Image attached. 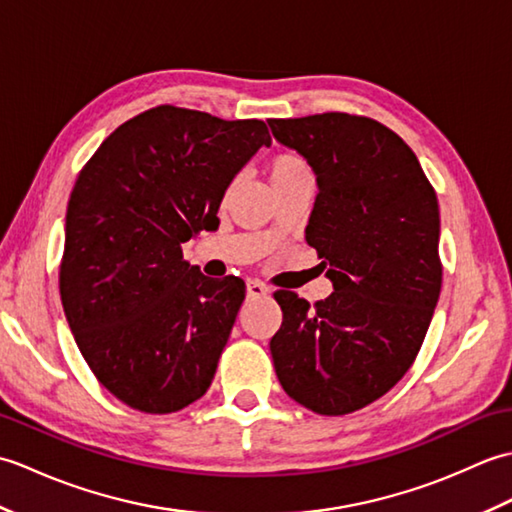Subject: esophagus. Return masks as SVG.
Listing matches in <instances>:
<instances>
[{"label": "esophagus", "instance_id": "1", "mask_svg": "<svg viewBox=\"0 0 512 512\" xmlns=\"http://www.w3.org/2000/svg\"><path fill=\"white\" fill-rule=\"evenodd\" d=\"M246 295L253 297V299L255 297H264V295H268V288L259 279H248L246 281Z\"/></svg>", "mask_w": 512, "mask_h": 512}]
</instances>
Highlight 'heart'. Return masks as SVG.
I'll return each instance as SVG.
<instances>
[{"label":"heart","mask_w":512,"mask_h":512,"mask_svg":"<svg viewBox=\"0 0 512 512\" xmlns=\"http://www.w3.org/2000/svg\"><path fill=\"white\" fill-rule=\"evenodd\" d=\"M299 176H310V167L306 165V160L297 154H277L268 162V178L273 187H277L281 182L295 180Z\"/></svg>","instance_id":"b5f03b06"}]
</instances>
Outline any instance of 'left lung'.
Segmentation results:
<instances>
[{"mask_svg":"<svg viewBox=\"0 0 512 512\" xmlns=\"http://www.w3.org/2000/svg\"><path fill=\"white\" fill-rule=\"evenodd\" d=\"M268 125L317 176L306 239L331 264L334 288L314 310L275 292L284 321L270 354L292 400L343 416L387 394L429 330L442 286L438 198L405 140L372 118L328 112Z\"/></svg>","mask_w":512,"mask_h":512,"instance_id":"left-lung-1","label":"left lung"}]
</instances>
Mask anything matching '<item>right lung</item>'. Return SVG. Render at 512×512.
<instances>
[{
  "label": "right lung",
  "instance_id": "right-lung-1",
  "mask_svg": "<svg viewBox=\"0 0 512 512\" xmlns=\"http://www.w3.org/2000/svg\"><path fill=\"white\" fill-rule=\"evenodd\" d=\"M270 143L264 121L160 105L114 129L76 178L61 303L85 363L125 405L171 413L209 389L244 281L204 277L182 244L220 222L226 189Z\"/></svg>",
  "mask_w": 512,
  "mask_h": 512
}]
</instances>
